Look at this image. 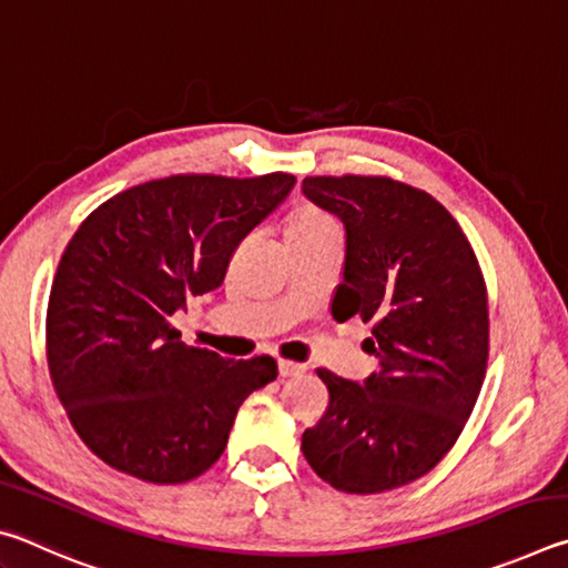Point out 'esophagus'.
<instances>
[{"label": "esophagus", "instance_id": "obj_1", "mask_svg": "<svg viewBox=\"0 0 568 568\" xmlns=\"http://www.w3.org/2000/svg\"><path fill=\"white\" fill-rule=\"evenodd\" d=\"M277 371H281L283 378H293V376H303L305 365L295 363V361H281L277 363Z\"/></svg>", "mask_w": 568, "mask_h": 568}]
</instances>
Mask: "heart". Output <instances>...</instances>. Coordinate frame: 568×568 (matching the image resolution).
I'll list each match as a JSON object with an SVG mask.
<instances>
[{"instance_id": "b5f03b06", "label": "heart", "mask_w": 568, "mask_h": 568, "mask_svg": "<svg viewBox=\"0 0 568 568\" xmlns=\"http://www.w3.org/2000/svg\"><path fill=\"white\" fill-rule=\"evenodd\" d=\"M333 235L331 217L315 205H297L285 220V237L287 245L313 243L318 237Z\"/></svg>"}]
</instances>
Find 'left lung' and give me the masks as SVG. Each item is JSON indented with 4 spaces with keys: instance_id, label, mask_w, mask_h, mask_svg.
Listing matches in <instances>:
<instances>
[{
    "instance_id": "8db88e82",
    "label": "left lung",
    "mask_w": 568,
    "mask_h": 568,
    "mask_svg": "<svg viewBox=\"0 0 568 568\" xmlns=\"http://www.w3.org/2000/svg\"><path fill=\"white\" fill-rule=\"evenodd\" d=\"M303 192L345 227L331 313L373 323L365 383L318 368L328 408L303 456L345 494H383L426 476L474 410L488 365V293L456 217L426 190L386 175L305 178Z\"/></svg>"
}]
</instances>
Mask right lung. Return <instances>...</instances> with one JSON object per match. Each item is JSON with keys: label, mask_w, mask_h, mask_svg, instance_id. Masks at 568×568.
I'll return each mask as SVG.
<instances>
[{"label": "right lung", "mask_w": 568, "mask_h": 568, "mask_svg": "<svg viewBox=\"0 0 568 568\" xmlns=\"http://www.w3.org/2000/svg\"><path fill=\"white\" fill-rule=\"evenodd\" d=\"M295 185L170 175L104 200L77 227L47 305V365L94 456L148 484L215 464L237 408L277 378L271 355L230 361L180 341L172 315L225 281L243 237Z\"/></svg>", "instance_id": "1"}]
</instances>
